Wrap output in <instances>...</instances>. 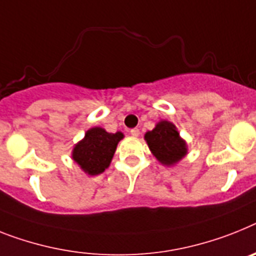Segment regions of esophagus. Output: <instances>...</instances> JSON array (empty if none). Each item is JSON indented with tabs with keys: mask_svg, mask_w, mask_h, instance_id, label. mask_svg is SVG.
<instances>
[{
	"mask_svg": "<svg viewBox=\"0 0 256 256\" xmlns=\"http://www.w3.org/2000/svg\"><path fill=\"white\" fill-rule=\"evenodd\" d=\"M130 134H132V136H139L140 132H139V128H132V130H130Z\"/></svg>",
	"mask_w": 256,
	"mask_h": 256,
	"instance_id": "1",
	"label": "esophagus"
}]
</instances>
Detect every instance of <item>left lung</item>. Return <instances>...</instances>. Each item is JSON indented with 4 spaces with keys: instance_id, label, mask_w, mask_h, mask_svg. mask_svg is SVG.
Wrapping results in <instances>:
<instances>
[{
    "instance_id": "left-lung-1",
    "label": "left lung",
    "mask_w": 256,
    "mask_h": 256,
    "mask_svg": "<svg viewBox=\"0 0 256 256\" xmlns=\"http://www.w3.org/2000/svg\"><path fill=\"white\" fill-rule=\"evenodd\" d=\"M152 154L162 165L172 166L188 154V144L180 136L177 128L169 121H160L144 135Z\"/></svg>"
}]
</instances>
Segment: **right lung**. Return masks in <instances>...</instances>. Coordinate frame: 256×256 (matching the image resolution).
Segmentation results:
<instances>
[{"label":"right lung","instance_id":"right-lung-1","mask_svg":"<svg viewBox=\"0 0 256 256\" xmlns=\"http://www.w3.org/2000/svg\"><path fill=\"white\" fill-rule=\"evenodd\" d=\"M122 138L124 134L121 132L112 134L102 128H90L84 138L75 144L72 160L87 174H100L110 165L118 142Z\"/></svg>","mask_w":256,"mask_h":256}]
</instances>
